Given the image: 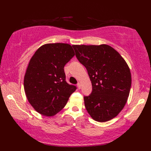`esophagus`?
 <instances>
[{
	"mask_svg": "<svg viewBox=\"0 0 151 151\" xmlns=\"http://www.w3.org/2000/svg\"><path fill=\"white\" fill-rule=\"evenodd\" d=\"M77 88H78V89H81V84H80V83H78L77 84Z\"/></svg>",
	"mask_w": 151,
	"mask_h": 151,
	"instance_id": "1",
	"label": "esophagus"
}]
</instances>
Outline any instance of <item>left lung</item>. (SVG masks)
<instances>
[{
  "instance_id": "left-lung-1",
  "label": "left lung",
  "mask_w": 151,
  "mask_h": 151,
  "mask_svg": "<svg viewBox=\"0 0 151 151\" xmlns=\"http://www.w3.org/2000/svg\"><path fill=\"white\" fill-rule=\"evenodd\" d=\"M73 47L91 81V93L84 97L88 114L96 121L112 119L123 110L129 96L132 78L129 65L108 45Z\"/></svg>"
}]
</instances>
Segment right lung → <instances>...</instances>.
Returning <instances> with one entry per match:
<instances>
[{"instance_id":"1","label":"right lung","mask_w":151,"mask_h":151,"mask_svg":"<svg viewBox=\"0 0 151 151\" xmlns=\"http://www.w3.org/2000/svg\"><path fill=\"white\" fill-rule=\"evenodd\" d=\"M75 56L67 43H48L40 47L28 63L24 89L28 102L45 116H53L62 110L76 86L65 81L64 66Z\"/></svg>"}]
</instances>
